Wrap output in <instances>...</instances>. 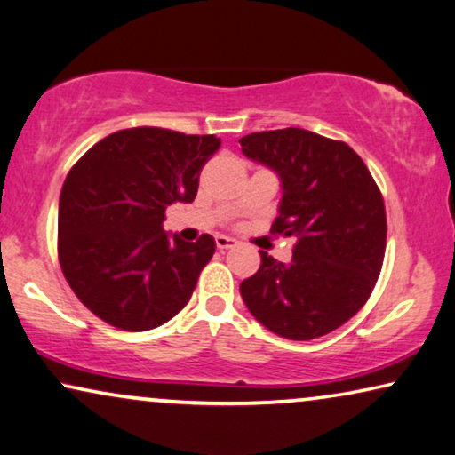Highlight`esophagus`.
I'll return each instance as SVG.
<instances>
[{
	"label": "esophagus",
	"instance_id": "34e87169",
	"mask_svg": "<svg viewBox=\"0 0 455 455\" xmlns=\"http://www.w3.org/2000/svg\"><path fill=\"white\" fill-rule=\"evenodd\" d=\"M235 245H236V241L230 239V236H225V235L216 236V247H219V251H227Z\"/></svg>",
	"mask_w": 455,
	"mask_h": 455
}]
</instances>
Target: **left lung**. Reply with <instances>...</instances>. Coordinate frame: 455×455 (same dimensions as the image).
I'll return each instance as SVG.
<instances>
[{
    "instance_id": "1",
    "label": "left lung",
    "mask_w": 455,
    "mask_h": 455,
    "mask_svg": "<svg viewBox=\"0 0 455 455\" xmlns=\"http://www.w3.org/2000/svg\"><path fill=\"white\" fill-rule=\"evenodd\" d=\"M239 142L249 159L266 163L282 180L271 235L296 239L288 266L259 251L261 267L241 282L243 300L271 333L294 341L327 335L359 313L382 271V192L343 140L280 128Z\"/></svg>"
}]
</instances>
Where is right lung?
<instances>
[{
    "instance_id": "obj_1",
    "label": "right lung",
    "mask_w": 455,
    "mask_h": 455,
    "mask_svg": "<svg viewBox=\"0 0 455 455\" xmlns=\"http://www.w3.org/2000/svg\"><path fill=\"white\" fill-rule=\"evenodd\" d=\"M214 134L139 126L108 134L81 157L60 189L59 263L85 308L122 331H148L186 307L214 239L163 233L165 210L192 202Z\"/></svg>"
}]
</instances>
